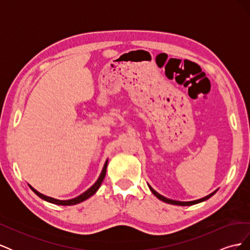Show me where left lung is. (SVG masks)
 Here are the masks:
<instances>
[{"mask_svg": "<svg viewBox=\"0 0 250 250\" xmlns=\"http://www.w3.org/2000/svg\"><path fill=\"white\" fill-rule=\"evenodd\" d=\"M148 187H149V188H150V191L152 192L153 195L156 196V197H157L158 199H160V200H162V201H164V202H166V203H169V204H175V206H183V207H185V206H193V204L199 203V202H202V201H206V200H208V198H210L211 196H213V195L218 191V188H217V190L214 191L213 193H210L209 195L206 196V197L200 198V199H198V200H194V201H177V200H172V199H169V198H166L165 196H163V195H161V194H158L155 190H153V188H151L149 185H148Z\"/></svg>", "mask_w": 250, "mask_h": 250, "instance_id": "left-lung-1", "label": "left lung"}]
</instances>
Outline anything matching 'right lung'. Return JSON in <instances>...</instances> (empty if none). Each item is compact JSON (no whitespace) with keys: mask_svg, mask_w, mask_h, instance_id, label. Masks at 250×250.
Wrapping results in <instances>:
<instances>
[{"mask_svg":"<svg viewBox=\"0 0 250 250\" xmlns=\"http://www.w3.org/2000/svg\"><path fill=\"white\" fill-rule=\"evenodd\" d=\"M107 164H108V160H106V162H105L104 167H103V169H102V172H101V174H100L99 178L97 179L96 183H95L92 187H90V188H88V190H86L84 193H82L81 195L77 196V197H75V198H73V199H69V200H58V199L49 197V196H46V195H43V194L40 193L39 191H36L35 188H32L30 185H29V187L31 188V190H32L37 196H39V197H41L42 199L46 200V201H48V202L54 203V204H58V206H74V204H77V203H80V202H82V201H84V200L88 199V198L90 197V196H93V195L98 191V188H100V186H101V184H102V181H103V179H104V177H105V174H106Z\"/></svg>","mask_w":250,"mask_h":250,"instance_id":"obj_1","label":"right lung"}]
</instances>
